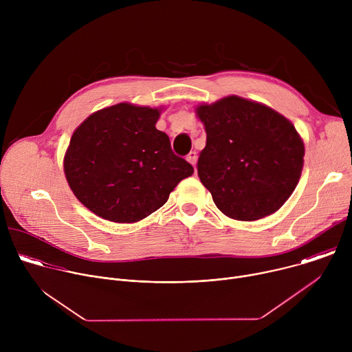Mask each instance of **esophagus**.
Returning <instances> with one entry per match:
<instances>
[{
	"instance_id": "esophagus-1",
	"label": "esophagus",
	"mask_w": 352,
	"mask_h": 352,
	"mask_svg": "<svg viewBox=\"0 0 352 352\" xmlns=\"http://www.w3.org/2000/svg\"><path fill=\"white\" fill-rule=\"evenodd\" d=\"M186 160H188L192 166H195L196 162H197V155H196V152H190V153L186 156Z\"/></svg>"
}]
</instances>
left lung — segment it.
I'll return each instance as SVG.
<instances>
[{"label":"left lung","mask_w":352,"mask_h":352,"mask_svg":"<svg viewBox=\"0 0 352 352\" xmlns=\"http://www.w3.org/2000/svg\"><path fill=\"white\" fill-rule=\"evenodd\" d=\"M206 129L197 175L228 217L254 221L277 212L294 192L305 147L274 110L238 96L196 110Z\"/></svg>","instance_id":"8db88e82"}]
</instances>
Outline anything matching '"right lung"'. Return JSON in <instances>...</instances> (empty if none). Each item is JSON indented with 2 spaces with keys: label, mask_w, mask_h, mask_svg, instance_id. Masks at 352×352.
<instances>
[{
  "label": "right lung",
  "mask_w": 352,
  "mask_h": 352,
  "mask_svg": "<svg viewBox=\"0 0 352 352\" xmlns=\"http://www.w3.org/2000/svg\"><path fill=\"white\" fill-rule=\"evenodd\" d=\"M159 110L128 103L103 109L74 132L64 159L67 181L90 212L135 223L160 209L193 167L156 129Z\"/></svg>",
  "instance_id": "1"
}]
</instances>
